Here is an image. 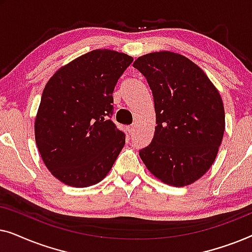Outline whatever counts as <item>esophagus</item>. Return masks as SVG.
Returning <instances> with one entry per match:
<instances>
[{
    "mask_svg": "<svg viewBox=\"0 0 252 252\" xmlns=\"http://www.w3.org/2000/svg\"><path fill=\"white\" fill-rule=\"evenodd\" d=\"M134 132H135V125L128 126V134H129V135H132V134H134Z\"/></svg>",
    "mask_w": 252,
    "mask_h": 252,
    "instance_id": "1",
    "label": "esophagus"
}]
</instances>
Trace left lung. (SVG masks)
<instances>
[{"label":"left lung","mask_w":252,"mask_h":252,"mask_svg":"<svg viewBox=\"0 0 252 252\" xmlns=\"http://www.w3.org/2000/svg\"><path fill=\"white\" fill-rule=\"evenodd\" d=\"M133 66L146 77L156 111L154 139L140 150L141 159L165 184L190 185L212 166L221 144V96L202 68L180 54H147Z\"/></svg>","instance_id":"obj_1"}]
</instances>
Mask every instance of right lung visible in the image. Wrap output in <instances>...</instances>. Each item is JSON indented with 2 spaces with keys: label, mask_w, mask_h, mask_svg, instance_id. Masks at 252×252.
<instances>
[{
  "label": "right lung",
  "mask_w": 252,
  "mask_h": 252,
  "mask_svg": "<svg viewBox=\"0 0 252 252\" xmlns=\"http://www.w3.org/2000/svg\"><path fill=\"white\" fill-rule=\"evenodd\" d=\"M133 58L96 49L56 71L47 82L34 132L44 165L72 187L103 180L125 146V134L109 118L117 81Z\"/></svg>",
  "instance_id": "add662e5"
}]
</instances>
